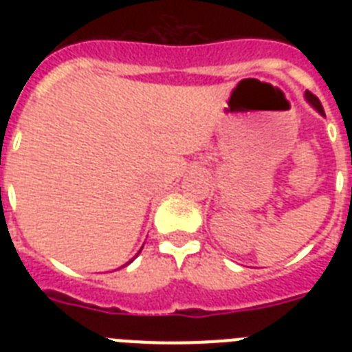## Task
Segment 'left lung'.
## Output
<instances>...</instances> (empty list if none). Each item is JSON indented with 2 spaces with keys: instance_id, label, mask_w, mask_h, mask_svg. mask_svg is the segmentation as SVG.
Wrapping results in <instances>:
<instances>
[{
  "instance_id": "1",
  "label": "left lung",
  "mask_w": 352,
  "mask_h": 352,
  "mask_svg": "<svg viewBox=\"0 0 352 352\" xmlns=\"http://www.w3.org/2000/svg\"><path fill=\"white\" fill-rule=\"evenodd\" d=\"M305 100L309 102V104H311V106L314 107V109H316V111L320 113L322 117H325V113H323V107H322V104H320V100H318L316 96L312 95V93H309V91L305 93Z\"/></svg>"
}]
</instances>
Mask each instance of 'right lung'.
Here are the masks:
<instances>
[{
	"instance_id": "obj_1",
	"label": "right lung",
	"mask_w": 352,
	"mask_h": 352,
	"mask_svg": "<svg viewBox=\"0 0 352 352\" xmlns=\"http://www.w3.org/2000/svg\"><path fill=\"white\" fill-rule=\"evenodd\" d=\"M140 250H142V248H140ZM131 261H133V259H131ZM131 261H129V263H131ZM129 263H126V265H129Z\"/></svg>"
}]
</instances>
